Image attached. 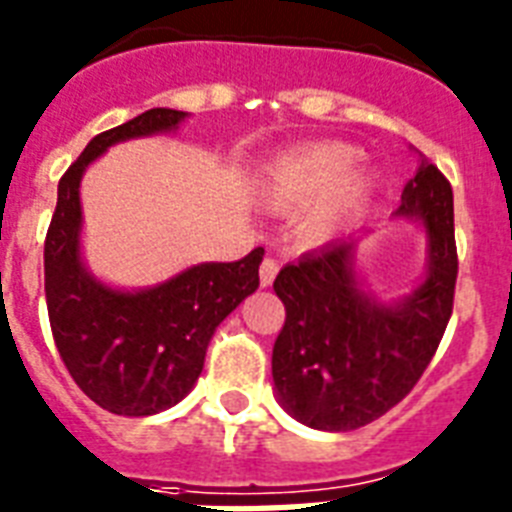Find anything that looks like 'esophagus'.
<instances>
[{"mask_svg":"<svg viewBox=\"0 0 512 512\" xmlns=\"http://www.w3.org/2000/svg\"><path fill=\"white\" fill-rule=\"evenodd\" d=\"M277 269H280V264H277V259H272V256H267V259L261 261L259 280L264 288H267V285H272V280H275V275H277Z\"/></svg>","mask_w":512,"mask_h":512,"instance_id":"1","label":"esophagus"}]
</instances>
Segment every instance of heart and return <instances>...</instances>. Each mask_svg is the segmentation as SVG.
Instances as JSON below:
<instances>
[{"mask_svg": "<svg viewBox=\"0 0 512 512\" xmlns=\"http://www.w3.org/2000/svg\"><path fill=\"white\" fill-rule=\"evenodd\" d=\"M358 157V149L347 144H320L291 154V157H283L269 170L267 184H264L269 205L277 211H296V208H304V205L326 197L350 176ZM360 192H363V184L350 186L347 192L318 208L307 221V235L312 240L326 237L336 227V221L342 219V213L358 200Z\"/></svg>", "mask_w": 512, "mask_h": 512, "instance_id": "1", "label": "heart"}]
</instances>
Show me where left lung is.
<instances>
[{
	"label": "left lung",
	"mask_w": 512,
	"mask_h": 512,
	"mask_svg": "<svg viewBox=\"0 0 512 512\" xmlns=\"http://www.w3.org/2000/svg\"><path fill=\"white\" fill-rule=\"evenodd\" d=\"M400 200V216H419L430 237V272L403 304L382 307L360 293L352 243L304 253L275 277L285 323L272 379L307 427L347 433L387 414L414 390L449 326L459 269L449 178L422 157Z\"/></svg>",
	"instance_id": "8db88e82"
}]
</instances>
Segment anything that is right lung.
Wrapping results in <instances>:
<instances>
[{
  "instance_id": "add662e5",
  "label": "right lung",
  "mask_w": 512,
  "mask_h": 512,
  "mask_svg": "<svg viewBox=\"0 0 512 512\" xmlns=\"http://www.w3.org/2000/svg\"><path fill=\"white\" fill-rule=\"evenodd\" d=\"M176 109H149L104 130L58 181L45 237V299L63 366L87 398L112 414L149 417L176 406L202 374L216 328L259 288L264 248L229 264H200L149 291L122 293L95 283L79 261V178L128 138L173 130Z\"/></svg>"
}]
</instances>
